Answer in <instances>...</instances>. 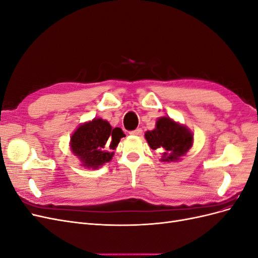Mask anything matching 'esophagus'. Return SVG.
Segmentation results:
<instances>
[{
	"label": "esophagus",
	"mask_w": 258,
	"mask_h": 258,
	"mask_svg": "<svg viewBox=\"0 0 258 258\" xmlns=\"http://www.w3.org/2000/svg\"><path fill=\"white\" fill-rule=\"evenodd\" d=\"M129 134L131 135V136H137V137H140L142 135V129L141 128H138V129H136V130H134V131H130Z\"/></svg>",
	"instance_id": "34e87169"
}]
</instances>
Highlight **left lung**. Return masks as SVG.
<instances>
[{
	"mask_svg": "<svg viewBox=\"0 0 258 258\" xmlns=\"http://www.w3.org/2000/svg\"><path fill=\"white\" fill-rule=\"evenodd\" d=\"M145 139L152 150L158 151L161 161H177L190 150L194 142L192 132L186 126L170 117H159L156 128L145 132Z\"/></svg>",
	"mask_w": 258,
	"mask_h": 258,
	"instance_id": "1",
	"label": "left lung"
}]
</instances>
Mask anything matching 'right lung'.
Instances as JSON below:
<instances>
[{"instance_id":"right-lung-1","label":"right lung","mask_w":258,"mask_h":258,"mask_svg":"<svg viewBox=\"0 0 258 258\" xmlns=\"http://www.w3.org/2000/svg\"><path fill=\"white\" fill-rule=\"evenodd\" d=\"M124 137L120 128H112L102 118H93L77 128L71 137V151L82 162V166L98 169L111 161L114 150Z\"/></svg>"}]
</instances>
